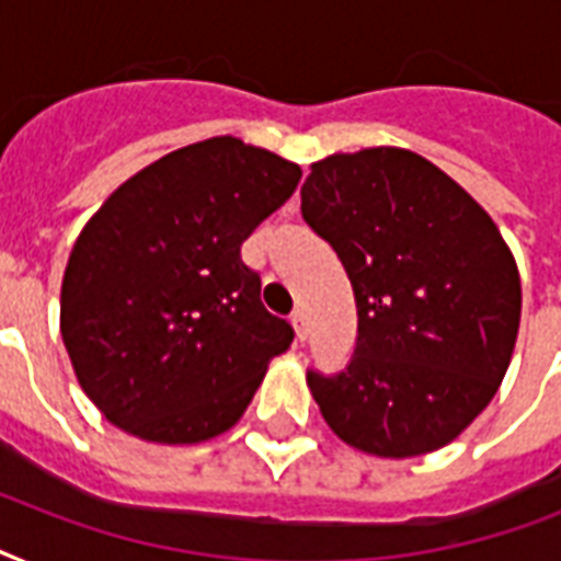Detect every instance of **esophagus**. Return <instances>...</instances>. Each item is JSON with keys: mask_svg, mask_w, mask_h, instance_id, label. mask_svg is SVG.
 I'll return each mask as SVG.
<instances>
[{"mask_svg": "<svg viewBox=\"0 0 561 561\" xmlns=\"http://www.w3.org/2000/svg\"><path fill=\"white\" fill-rule=\"evenodd\" d=\"M290 325H294V332H297V341H306V314H302L299 308L290 314Z\"/></svg>", "mask_w": 561, "mask_h": 561, "instance_id": "34e87169", "label": "esophagus"}]
</instances>
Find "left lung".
Masks as SVG:
<instances>
[{
  "instance_id": "8db88e82",
  "label": "left lung",
  "mask_w": 561,
  "mask_h": 561,
  "mask_svg": "<svg viewBox=\"0 0 561 561\" xmlns=\"http://www.w3.org/2000/svg\"><path fill=\"white\" fill-rule=\"evenodd\" d=\"M299 194L358 306L350 364L308 369L320 413L375 457L443 448L492 401L518 337L522 279L495 220L404 148L325 157Z\"/></svg>"
}]
</instances>
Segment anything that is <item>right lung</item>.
<instances>
[{"label": "right lung", "instance_id": "right-lung-1", "mask_svg": "<svg viewBox=\"0 0 561 561\" xmlns=\"http://www.w3.org/2000/svg\"><path fill=\"white\" fill-rule=\"evenodd\" d=\"M276 153L215 136L122 183L75 241L60 334L78 383L127 434L192 445L244 416L294 341L241 244L297 188Z\"/></svg>", "mask_w": 561, "mask_h": 561}]
</instances>
